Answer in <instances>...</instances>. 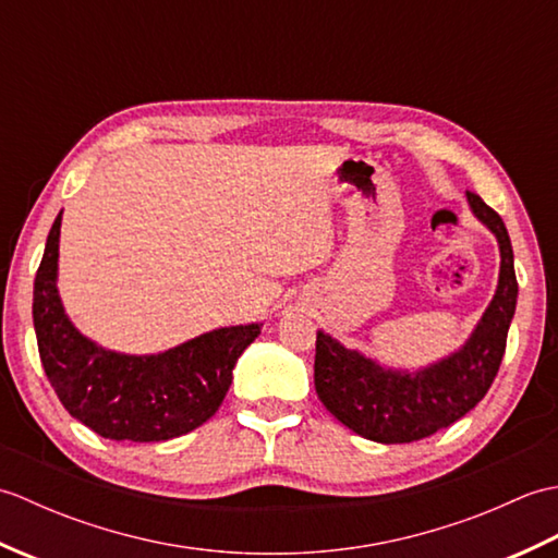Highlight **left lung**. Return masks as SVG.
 Listing matches in <instances>:
<instances>
[{"mask_svg":"<svg viewBox=\"0 0 558 558\" xmlns=\"http://www.w3.org/2000/svg\"><path fill=\"white\" fill-rule=\"evenodd\" d=\"M468 206L496 242L501 266L496 292L470 338L446 357L417 369H398L350 350L318 330L314 386L326 410L369 441L410 444L458 422L487 396L506 352L518 282L513 246L506 225L477 194H465Z\"/></svg>","mask_w":558,"mask_h":558,"instance_id":"left-lung-1","label":"left lung"}]
</instances>
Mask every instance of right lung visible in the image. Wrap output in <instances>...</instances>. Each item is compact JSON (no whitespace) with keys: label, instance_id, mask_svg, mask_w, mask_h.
Returning a JSON list of instances; mask_svg holds the SVG:
<instances>
[{"label":"right lung","instance_id":"1","mask_svg":"<svg viewBox=\"0 0 558 558\" xmlns=\"http://www.w3.org/2000/svg\"><path fill=\"white\" fill-rule=\"evenodd\" d=\"M62 213L47 234L33 288V326L43 369L69 414L112 441H168L218 412L242 352L264 324L225 326L153 354L98 345L71 322L59 298Z\"/></svg>","mask_w":558,"mask_h":558}]
</instances>
